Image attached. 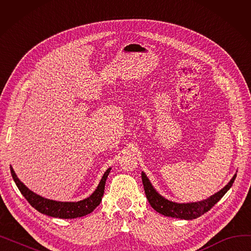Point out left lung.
I'll use <instances>...</instances> for the list:
<instances>
[{"mask_svg": "<svg viewBox=\"0 0 251 251\" xmlns=\"http://www.w3.org/2000/svg\"><path fill=\"white\" fill-rule=\"evenodd\" d=\"M236 176L237 174L233 176V178L230 180V182L225 187L222 188L220 191L213 194L212 196L207 197L206 200H203L201 201H195V202L180 203V202L171 201L165 199L164 196H162L154 189V187L152 186V184L151 183L146 173L141 172V179H142V184L144 187V192H146L147 199L150 204L151 205V207L155 210V212L160 213L166 217L176 218L181 220H193L208 212V210L212 208L231 188Z\"/></svg>", "mask_w": 251, "mask_h": 251, "instance_id": "1", "label": "left lung"}]
</instances>
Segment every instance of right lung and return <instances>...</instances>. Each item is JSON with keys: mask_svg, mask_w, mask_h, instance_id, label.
<instances>
[{"mask_svg": "<svg viewBox=\"0 0 251 251\" xmlns=\"http://www.w3.org/2000/svg\"><path fill=\"white\" fill-rule=\"evenodd\" d=\"M112 168H109L102 175L98 187L86 199L79 201H57L46 199L41 195H38L31 191L29 188L19 180L15 171L13 170L12 166H10L11 175L13 180L16 183V185L22 195L25 197L27 201L33 206L39 213L47 215L52 218H60V219H75L84 217L95 210V208L100 203L102 195L104 192L105 180L108 178Z\"/></svg>", "mask_w": 251, "mask_h": 251, "instance_id": "1", "label": "right lung"}]
</instances>
